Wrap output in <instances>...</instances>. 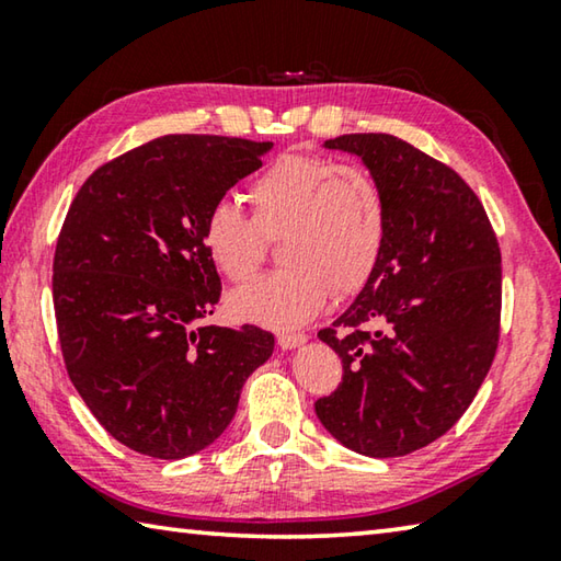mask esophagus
<instances>
[{
	"mask_svg": "<svg viewBox=\"0 0 561 561\" xmlns=\"http://www.w3.org/2000/svg\"><path fill=\"white\" fill-rule=\"evenodd\" d=\"M277 344H279V348H297V346H301V344H307V336L304 334H277Z\"/></svg>",
	"mask_w": 561,
	"mask_h": 561,
	"instance_id": "esophagus-1",
	"label": "esophagus"
}]
</instances>
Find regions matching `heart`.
Instances as JSON below:
<instances>
[{
	"mask_svg": "<svg viewBox=\"0 0 561 561\" xmlns=\"http://www.w3.org/2000/svg\"><path fill=\"white\" fill-rule=\"evenodd\" d=\"M252 220L230 201L207 210L205 254L232 284H244L264 257V237L284 234V267L237 291L234 317L272 329L317 317L331 294L348 297L381 262L388 205L378 180L358 165L321 156L287 153L250 185Z\"/></svg>",
	"mask_w": 561,
	"mask_h": 561,
	"instance_id": "obj_1",
	"label": "heart"
}]
</instances>
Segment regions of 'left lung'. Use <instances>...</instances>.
I'll return each mask as SVG.
<instances>
[{"instance_id":"8db88e82","label":"left lung","mask_w":561,"mask_h":561,"mask_svg":"<svg viewBox=\"0 0 561 561\" xmlns=\"http://www.w3.org/2000/svg\"><path fill=\"white\" fill-rule=\"evenodd\" d=\"M358 156L388 205L371 279L319 339L344 366L314 403L324 428L368 458H401L438 440L468 411L500 339V244L470 185L388 133L324 144Z\"/></svg>"}]
</instances>
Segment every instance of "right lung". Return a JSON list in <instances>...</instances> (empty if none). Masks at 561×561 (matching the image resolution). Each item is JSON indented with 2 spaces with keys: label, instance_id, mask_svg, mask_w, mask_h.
I'll return each mask as SVG.
<instances>
[{
  "label": "right lung",
  "instance_id": "obj_1",
  "mask_svg": "<svg viewBox=\"0 0 561 561\" xmlns=\"http://www.w3.org/2000/svg\"><path fill=\"white\" fill-rule=\"evenodd\" d=\"M272 144L163 136L101 165L76 193L54 254V311L71 383L140 455L201 453L234 417L270 331L203 327L220 301L203 220Z\"/></svg>",
  "mask_w": 561,
  "mask_h": 561
}]
</instances>
